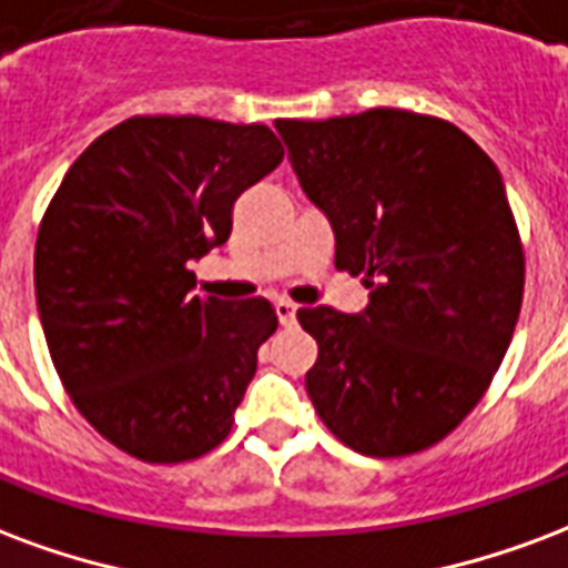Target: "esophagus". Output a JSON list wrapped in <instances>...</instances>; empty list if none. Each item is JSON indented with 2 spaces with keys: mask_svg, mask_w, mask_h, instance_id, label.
<instances>
[{
  "mask_svg": "<svg viewBox=\"0 0 568 568\" xmlns=\"http://www.w3.org/2000/svg\"><path fill=\"white\" fill-rule=\"evenodd\" d=\"M276 316H280V325H283V327L295 325L297 306L292 304V301H280V304H276Z\"/></svg>",
  "mask_w": 568,
  "mask_h": 568,
  "instance_id": "esophagus-1",
  "label": "esophagus"
}]
</instances>
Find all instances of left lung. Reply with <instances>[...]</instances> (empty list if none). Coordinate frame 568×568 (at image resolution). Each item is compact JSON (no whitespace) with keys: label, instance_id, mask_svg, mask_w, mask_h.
I'll use <instances>...</instances> for the list:
<instances>
[{"label":"left lung","instance_id":"left-lung-1","mask_svg":"<svg viewBox=\"0 0 568 568\" xmlns=\"http://www.w3.org/2000/svg\"><path fill=\"white\" fill-rule=\"evenodd\" d=\"M288 159L337 234V271L364 273L358 316L304 306L306 390L339 443L418 455L473 413L524 301V243L497 165L448 120L369 108L280 120Z\"/></svg>","mask_w":568,"mask_h":568}]
</instances>
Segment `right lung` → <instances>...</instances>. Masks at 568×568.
I'll list each match as a JSON object with an SVG mask.
<instances>
[{
	"label": "right lung",
	"mask_w": 568,
	"mask_h": 568,
	"mask_svg": "<svg viewBox=\"0 0 568 568\" xmlns=\"http://www.w3.org/2000/svg\"><path fill=\"white\" fill-rule=\"evenodd\" d=\"M283 162L267 125L129 116L83 150L36 241V301L78 413L144 464L225 443L258 346L264 297L192 295V258L229 241L234 201Z\"/></svg>",
	"instance_id": "right-lung-1"
}]
</instances>
